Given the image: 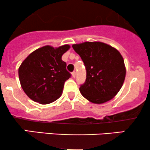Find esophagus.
<instances>
[{
  "label": "esophagus",
  "mask_w": 150,
  "mask_h": 150,
  "mask_svg": "<svg viewBox=\"0 0 150 150\" xmlns=\"http://www.w3.org/2000/svg\"><path fill=\"white\" fill-rule=\"evenodd\" d=\"M71 74H72V76H73L74 78H75L76 75V71H73V72H72Z\"/></svg>",
  "instance_id": "obj_1"
}]
</instances>
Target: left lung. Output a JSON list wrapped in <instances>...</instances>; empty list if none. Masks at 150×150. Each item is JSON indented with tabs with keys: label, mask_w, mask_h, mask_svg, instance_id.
Wrapping results in <instances>:
<instances>
[{
	"label": "left lung",
	"mask_w": 150,
	"mask_h": 150,
	"mask_svg": "<svg viewBox=\"0 0 150 150\" xmlns=\"http://www.w3.org/2000/svg\"><path fill=\"white\" fill-rule=\"evenodd\" d=\"M72 47L80 55L86 69V79L79 91L95 104L112 100L119 93L126 77L124 58L117 49L102 42H84Z\"/></svg>",
	"instance_id": "obj_1"
}]
</instances>
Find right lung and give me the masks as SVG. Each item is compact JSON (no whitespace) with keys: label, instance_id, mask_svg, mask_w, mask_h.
<instances>
[{"label":"right lung","instance_id":"obj_1","mask_svg":"<svg viewBox=\"0 0 150 150\" xmlns=\"http://www.w3.org/2000/svg\"><path fill=\"white\" fill-rule=\"evenodd\" d=\"M70 46L54 48L45 45L31 52L19 68V79L23 91L30 99L46 105L61 96L64 82L71 77L62 56Z\"/></svg>","mask_w":150,"mask_h":150}]
</instances>
